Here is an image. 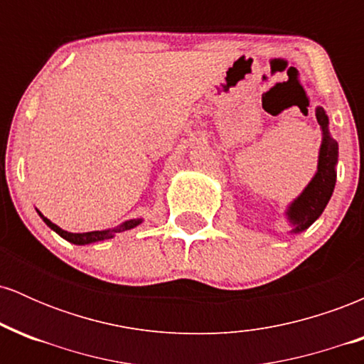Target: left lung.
Instances as JSON below:
<instances>
[{"instance_id":"8db88e82","label":"left lung","mask_w":364,"mask_h":364,"mask_svg":"<svg viewBox=\"0 0 364 364\" xmlns=\"http://www.w3.org/2000/svg\"><path fill=\"white\" fill-rule=\"evenodd\" d=\"M315 114L321 128V135H323L318 154V168H316L315 176L303 190V193L292 200L286 210L287 220L292 225L291 232H294V235L308 229L318 219L327 207L330 196L333 193V188H336V166L337 157H339V145L330 136L328 116L325 114L323 107H316Z\"/></svg>"}]
</instances>
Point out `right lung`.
I'll use <instances>...</instances> for the list:
<instances>
[{"mask_svg":"<svg viewBox=\"0 0 364 364\" xmlns=\"http://www.w3.org/2000/svg\"><path fill=\"white\" fill-rule=\"evenodd\" d=\"M39 212V210H37ZM39 215L43 217V220L46 224L49 225V228L53 229L54 232H58L63 240L70 241V243L73 245H90V243H97V241H104V240H111V237H114L116 232H121V231H128V229H133L136 228L141 223V219H132V220H127V223H123L118 228L114 229H106V231H90V232H68L65 231V229H61L60 225H56L51 220L48 219V217H44L43 214L39 212Z\"/></svg>","mask_w":364,"mask_h":364,"instance_id":"add662e5","label":"right lung"}]
</instances>
